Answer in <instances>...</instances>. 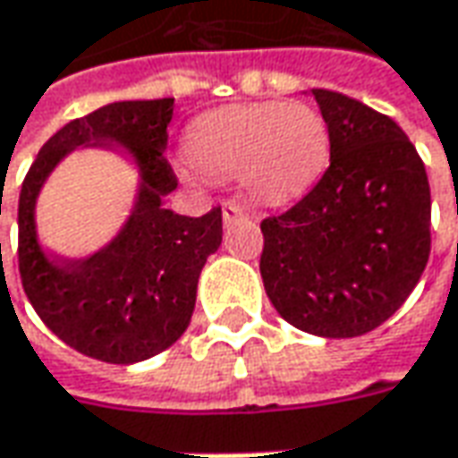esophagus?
I'll return each instance as SVG.
<instances>
[{
    "mask_svg": "<svg viewBox=\"0 0 458 458\" xmlns=\"http://www.w3.org/2000/svg\"><path fill=\"white\" fill-rule=\"evenodd\" d=\"M221 216H224V226H232V224H237V221L250 219L247 208H244V206H239V203H224Z\"/></svg>",
    "mask_w": 458,
    "mask_h": 458,
    "instance_id": "1",
    "label": "esophagus"
}]
</instances>
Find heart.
Wrapping results in <instances>:
<instances>
[{
  "label": "heart",
  "instance_id": "obj_1",
  "mask_svg": "<svg viewBox=\"0 0 458 458\" xmlns=\"http://www.w3.org/2000/svg\"><path fill=\"white\" fill-rule=\"evenodd\" d=\"M185 157L211 178H237L259 201H285L328 160V130L306 101L229 104L199 114L185 130Z\"/></svg>",
  "mask_w": 458,
  "mask_h": 458
}]
</instances>
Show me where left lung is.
Wrapping results in <instances>:
<instances>
[{
	"label": "left lung",
	"instance_id": "obj_1",
	"mask_svg": "<svg viewBox=\"0 0 458 458\" xmlns=\"http://www.w3.org/2000/svg\"><path fill=\"white\" fill-rule=\"evenodd\" d=\"M331 142L321 181L262 219L259 273L295 328L349 339L385 324L431 255V188L420 155L387 114L336 91H310Z\"/></svg>",
	"mask_w": 458,
	"mask_h": 458
}]
</instances>
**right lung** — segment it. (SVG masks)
I'll return each mask as SVG.
<instances>
[{"mask_svg": "<svg viewBox=\"0 0 458 458\" xmlns=\"http://www.w3.org/2000/svg\"><path fill=\"white\" fill-rule=\"evenodd\" d=\"M173 98L114 101L68 122L30 165L20 191V277L43 324L76 352L134 364L181 339L206 257L221 244V208L199 219L163 206L178 178L165 160ZM116 144L140 165L143 183L133 216L112 245L86 260L45 256L34 234V199L49 170L71 149ZM2 259V244H0Z\"/></svg>", "mask_w": 458, "mask_h": 458, "instance_id": "obj_1", "label": "right lung"}]
</instances>
